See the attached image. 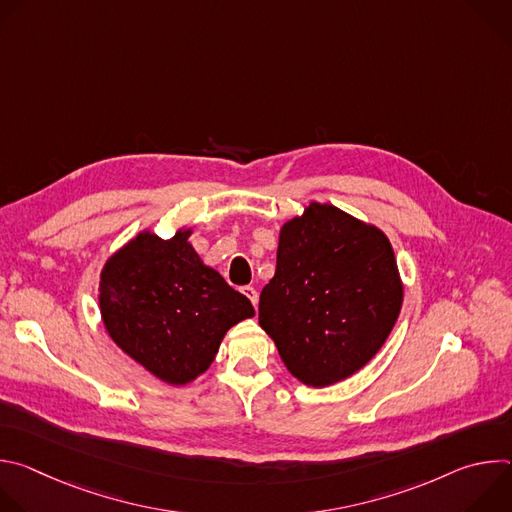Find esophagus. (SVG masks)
Segmentation results:
<instances>
[{
  "label": "esophagus",
  "mask_w": 512,
  "mask_h": 512,
  "mask_svg": "<svg viewBox=\"0 0 512 512\" xmlns=\"http://www.w3.org/2000/svg\"><path fill=\"white\" fill-rule=\"evenodd\" d=\"M241 291H243V294L249 298V302L253 304V306H257V289L255 287H251V285H245V287H241Z\"/></svg>",
  "instance_id": "34e87169"
}]
</instances>
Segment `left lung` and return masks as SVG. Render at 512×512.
<instances>
[{
  "mask_svg": "<svg viewBox=\"0 0 512 512\" xmlns=\"http://www.w3.org/2000/svg\"><path fill=\"white\" fill-rule=\"evenodd\" d=\"M401 306L397 259L379 227L316 200L281 225L259 326L300 383L320 389L358 373L389 338Z\"/></svg>",
  "mask_w": 512,
  "mask_h": 512,
  "instance_id": "1",
  "label": "left lung"
}]
</instances>
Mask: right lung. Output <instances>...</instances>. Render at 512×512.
Returning a JSON list of instances; mask_svg holds the SVG:
<instances>
[{"instance_id":"add662e5","label":"right lung","mask_w":512,"mask_h":512,"mask_svg":"<svg viewBox=\"0 0 512 512\" xmlns=\"http://www.w3.org/2000/svg\"><path fill=\"white\" fill-rule=\"evenodd\" d=\"M145 229L111 253L99 275L109 338L156 379L180 387L208 371L227 332L253 318L251 302L208 267L190 243Z\"/></svg>"}]
</instances>
